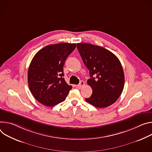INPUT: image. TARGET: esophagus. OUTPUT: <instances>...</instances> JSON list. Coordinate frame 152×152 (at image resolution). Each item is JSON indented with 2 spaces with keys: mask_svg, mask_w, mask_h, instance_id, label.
<instances>
[{
  "mask_svg": "<svg viewBox=\"0 0 152 152\" xmlns=\"http://www.w3.org/2000/svg\"><path fill=\"white\" fill-rule=\"evenodd\" d=\"M84 85H85V82H84L83 81H81L80 82V83L78 84V85H77L76 86H77V88H81V87L83 86Z\"/></svg>",
  "mask_w": 152,
  "mask_h": 152,
  "instance_id": "34e87169",
  "label": "esophagus"
}]
</instances>
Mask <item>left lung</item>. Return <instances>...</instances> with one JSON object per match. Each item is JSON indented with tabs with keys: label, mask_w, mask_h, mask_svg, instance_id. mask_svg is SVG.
<instances>
[{
	"label": "left lung",
	"mask_w": 152,
	"mask_h": 152,
	"mask_svg": "<svg viewBox=\"0 0 152 152\" xmlns=\"http://www.w3.org/2000/svg\"><path fill=\"white\" fill-rule=\"evenodd\" d=\"M77 47L91 77L88 84L92 94L86 101L99 108L112 105L121 95L124 86V74L119 59L99 46L80 43Z\"/></svg>",
	"instance_id": "1"
}]
</instances>
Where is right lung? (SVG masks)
Wrapping results in <instances>:
<instances>
[{
	"mask_svg": "<svg viewBox=\"0 0 152 152\" xmlns=\"http://www.w3.org/2000/svg\"><path fill=\"white\" fill-rule=\"evenodd\" d=\"M75 43H61L48 45L33 57L28 71L31 92L43 105L51 107L63 102L71 86L64 78L63 66Z\"/></svg>",
	"mask_w": 152,
	"mask_h": 152,
	"instance_id": "right-lung-1",
	"label": "right lung"
}]
</instances>
